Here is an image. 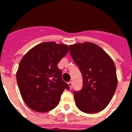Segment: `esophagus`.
<instances>
[{
	"instance_id": "esophagus-1",
	"label": "esophagus",
	"mask_w": 132,
	"mask_h": 132,
	"mask_svg": "<svg viewBox=\"0 0 132 132\" xmlns=\"http://www.w3.org/2000/svg\"><path fill=\"white\" fill-rule=\"evenodd\" d=\"M68 85H69V88H72V85H73V84H72L71 81H69V82H68Z\"/></svg>"
}]
</instances>
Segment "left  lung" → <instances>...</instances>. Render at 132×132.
Returning <instances> with one entry per match:
<instances>
[{
    "label": "left lung",
    "mask_w": 132,
    "mask_h": 132,
    "mask_svg": "<svg viewBox=\"0 0 132 132\" xmlns=\"http://www.w3.org/2000/svg\"><path fill=\"white\" fill-rule=\"evenodd\" d=\"M69 51L83 79L82 89L74 91L77 107L87 114L102 111L111 101L117 87L114 61L104 50L91 42L70 45Z\"/></svg>",
    "instance_id": "8db88e82"
}]
</instances>
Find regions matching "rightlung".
<instances>
[{"label": "right lung", "mask_w": 132, "mask_h": 132, "mask_svg": "<svg viewBox=\"0 0 132 132\" xmlns=\"http://www.w3.org/2000/svg\"><path fill=\"white\" fill-rule=\"evenodd\" d=\"M68 51L66 44L43 42L32 47L22 58L16 80L23 101L31 110L38 112L52 110L59 103L65 88L69 89L57 67Z\"/></svg>", "instance_id": "obj_1"}]
</instances>
